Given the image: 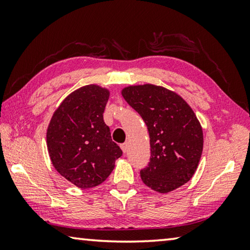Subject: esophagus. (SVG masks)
<instances>
[{"mask_svg":"<svg viewBox=\"0 0 250 250\" xmlns=\"http://www.w3.org/2000/svg\"><path fill=\"white\" fill-rule=\"evenodd\" d=\"M128 147H129L128 142H125V143H124V145H121V149H122V151H124V153H125V152L128 151Z\"/></svg>","mask_w":250,"mask_h":250,"instance_id":"1","label":"esophagus"}]
</instances>
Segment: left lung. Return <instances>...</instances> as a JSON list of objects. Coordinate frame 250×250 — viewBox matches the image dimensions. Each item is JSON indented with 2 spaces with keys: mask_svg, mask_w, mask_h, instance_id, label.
<instances>
[{
  "mask_svg": "<svg viewBox=\"0 0 250 250\" xmlns=\"http://www.w3.org/2000/svg\"><path fill=\"white\" fill-rule=\"evenodd\" d=\"M125 100L146 122L150 163L140 171L146 186L159 193L174 191L192 179L203 152V129L188 104L176 92L152 83L128 86Z\"/></svg>",
  "mask_w": 250,
  "mask_h": 250,
  "instance_id": "1",
  "label": "left lung"
}]
</instances>
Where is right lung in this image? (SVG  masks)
<instances>
[{"instance_id":"add662e5","label":"right lung","mask_w":250,"mask_h":250,"mask_svg":"<svg viewBox=\"0 0 250 250\" xmlns=\"http://www.w3.org/2000/svg\"><path fill=\"white\" fill-rule=\"evenodd\" d=\"M109 96V89L98 84L80 87L62 100L49 121L50 161L59 174L80 188L103 183L122 155L104 121Z\"/></svg>"}]
</instances>
